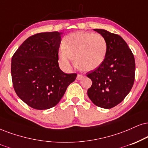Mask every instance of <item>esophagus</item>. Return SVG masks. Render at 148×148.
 Wrapping results in <instances>:
<instances>
[{
    "label": "esophagus",
    "instance_id": "1",
    "mask_svg": "<svg viewBox=\"0 0 148 148\" xmlns=\"http://www.w3.org/2000/svg\"><path fill=\"white\" fill-rule=\"evenodd\" d=\"M83 78H84V76L82 75H79V74L77 75V80H81V79H82Z\"/></svg>",
    "mask_w": 148,
    "mask_h": 148
}]
</instances>
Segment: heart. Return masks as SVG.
<instances>
[{
	"instance_id": "1",
	"label": "heart",
	"mask_w": 148,
	"mask_h": 148,
	"mask_svg": "<svg viewBox=\"0 0 148 148\" xmlns=\"http://www.w3.org/2000/svg\"><path fill=\"white\" fill-rule=\"evenodd\" d=\"M63 46L58 51L60 62L66 68L75 64L79 70H95L103 64L108 51L106 38L99 34L77 32L69 34L63 40Z\"/></svg>"
}]
</instances>
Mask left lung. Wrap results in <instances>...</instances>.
<instances>
[{
	"label": "left lung",
	"instance_id": "left-lung-1",
	"mask_svg": "<svg viewBox=\"0 0 148 148\" xmlns=\"http://www.w3.org/2000/svg\"><path fill=\"white\" fill-rule=\"evenodd\" d=\"M106 38L108 51L99 68L87 73L92 80L88 97L97 106L112 108L124 99L134 81L135 61L132 51L121 36L105 29H94Z\"/></svg>",
	"mask_w": 148,
	"mask_h": 148
}]
</instances>
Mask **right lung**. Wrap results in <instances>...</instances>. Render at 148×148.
Listing matches in <instances>:
<instances>
[{
  "label": "right lung",
  "mask_w": 148,
  "mask_h": 148,
  "mask_svg": "<svg viewBox=\"0 0 148 148\" xmlns=\"http://www.w3.org/2000/svg\"><path fill=\"white\" fill-rule=\"evenodd\" d=\"M62 34L53 32L30 36L12 57L11 73L16 93L34 109L47 110L57 105L77 77L60 69Z\"/></svg>",
  "instance_id": "add662e5"
}]
</instances>
